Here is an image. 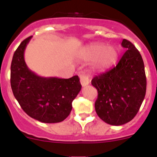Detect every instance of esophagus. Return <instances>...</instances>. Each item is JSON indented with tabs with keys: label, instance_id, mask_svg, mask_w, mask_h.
I'll list each match as a JSON object with an SVG mask.
<instances>
[{
	"label": "esophagus",
	"instance_id": "esophagus-1",
	"mask_svg": "<svg viewBox=\"0 0 157 157\" xmlns=\"http://www.w3.org/2000/svg\"><path fill=\"white\" fill-rule=\"evenodd\" d=\"M90 77H89L88 75L86 74H82L80 75V82H81L82 86H86L87 85L90 84Z\"/></svg>",
	"mask_w": 157,
	"mask_h": 157
}]
</instances>
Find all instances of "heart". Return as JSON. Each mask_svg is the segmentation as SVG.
Returning a JSON list of instances; mask_svg holds the SVG:
<instances>
[{"label":"heart","mask_w":157,"mask_h":157,"mask_svg":"<svg viewBox=\"0 0 157 157\" xmlns=\"http://www.w3.org/2000/svg\"><path fill=\"white\" fill-rule=\"evenodd\" d=\"M85 56L90 60L97 59V67L103 70L116 63L119 56V51L115 47L97 44L87 49Z\"/></svg>","instance_id":"obj_1"}]
</instances>
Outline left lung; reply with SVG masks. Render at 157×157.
Wrapping results in <instances>:
<instances>
[{"label": "left lung", "mask_w": 157, "mask_h": 157, "mask_svg": "<svg viewBox=\"0 0 157 157\" xmlns=\"http://www.w3.org/2000/svg\"><path fill=\"white\" fill-rule=\"evenodd\" d=\"M121 45L127 51L117 65L91 81L98 93L96 112L104 122L113 126L134 119L146 92L145 66L139 51L128 40L123 39Z\"/></svg>", "instance_id": "left-lung-1"}]
</instances>
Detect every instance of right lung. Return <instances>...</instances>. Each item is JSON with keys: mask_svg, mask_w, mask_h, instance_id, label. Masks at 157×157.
Here are the masks:
<instances>
[{"mask_svg": "<svg viewBox=\"0 0 157 157\" xmlns=\"http://www.w3.org/2000/svg\"><path fill=\"white\" fill-rule=\"evenodd\" d=\"M31 36L23 40L14 52L11 64V87L14 97L29 116L41 123L64 120L72 109V101L81 90L79 78H45L30 70L24 51Z\"/></svg>", "mask_w": 157, "mask_h": 157, "instance_id": "1", "label": "right lung"}]
</instances>
